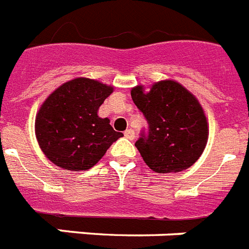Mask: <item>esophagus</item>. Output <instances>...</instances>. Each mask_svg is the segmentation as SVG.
<instances>
[{"label":"esophagus","instance_id":"34e87169","mask_svg":"<svg viewBox=\"0 0 249 249\" xmlns=\"http://www.w3.org/2000/svg\"><path fill=\"white\" fill-rule=\"evenodd\" d=\"M124 137H127L128 140H134L135 139V131L128 128V130L124 131Z\"/></svg>","mask_w":249,"mask_h":249}]
</instances>
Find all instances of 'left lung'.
<instances>
[{
	"label": "left lung",
	"mask_w": 249,
	"mask_h": 249,
	"mask_svg": "<svg viewBox=\"0 0 249 249\" xmlns=\"http://www.w3.org/2000/svg\"><path fill=\"white\" fill-rule=\"evenodd\" d=\"M131 96L149 123L135 142L144 162L158 174L181 172L199 159L208 140V122L202 105L172 79L134 87Z\"/></svg>",
	"instance_id": "obj_1"
}]
</instances>
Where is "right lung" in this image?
<instances>
[{"label": "right lung", "mask_w": 249, "mask_h": 249, "mask_svg": "<svg viewBox=\"0 0 249 249\" xmlns=\"http://www.w3.org/2000/svg\"><path fill=\"white\" fill-rule=\"evenodd\" d=\"M113 90L96 79L78 77L50 93L35 123L39 148L49 160L68 171L90 170L123 136L108 118L97 115Z\"/></svg>", "instance_id": "add662e5"}]
</instances>
